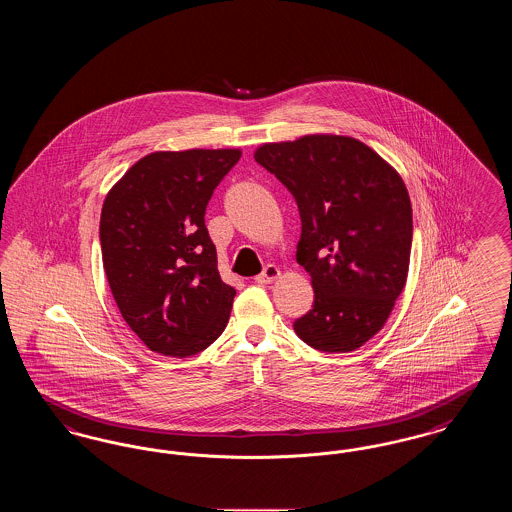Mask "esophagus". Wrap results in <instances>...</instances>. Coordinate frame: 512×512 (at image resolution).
Segmentation results:
<instances>
[{
  "label": "esophagus",
  "mask_w": 512,
  "mask_h": 512,
  "mask_svg": "<svg viewBox=\"0 0 512 512\" xmlns=\"http://www.w3.org/2000/svg\"><path fill=\"white\" fill-rule=\"evenodd\" d=\"M280 268L276 267V265H267L265 270L255 278V282L257 284H272L274 280H278L280 278Z\"/></svg>",
  "instance_id": "esophagus-1"
}]
</instances>
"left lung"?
<instances>
[{
  "label": "left lung",
  "mask_w": 512,
  "mask_h": 512,
  "mask_svg": "<svg viewBox=\"0 0 512 512\" xmlns=\"http://www.w3.org/2000/svg\"><path fill=\"white\" fill-rule=\"evenodd\" d=\"M253 157L292 192L301 217L295 259L315 301L295 334L324 353L359 349L407 282L413 207L403 178L374 149L336 134L263 144Z\"/></svg>",
  "instance_id": "left-lung-1"
}]
</instances>
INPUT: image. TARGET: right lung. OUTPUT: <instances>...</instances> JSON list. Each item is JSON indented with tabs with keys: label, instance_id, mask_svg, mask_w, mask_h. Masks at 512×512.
<instances>
[{
	"label": "right lung",
	"instance_id": "right-lung-1",
	"mask_svg": "<svg viewBox=\"0 0 512 512\" xmlns=\"http://www.w3.org/2000/svg\"><path fill=\"white\" fill-rule=\"evenodd\" d=\"M240 149L155 151L109 190L99 220L111 293L155 353L190 357L219 338L236 290L220 280L205 209Z\"/></svg>",
	"mask_w": 512,
	"mask_h": 512
}]
</instances>
